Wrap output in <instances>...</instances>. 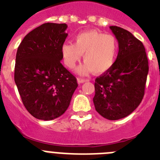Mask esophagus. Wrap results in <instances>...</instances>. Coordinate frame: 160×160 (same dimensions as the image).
<instances>
[{"instance_id": "1", "label": "esophagus", "mask_w": 160, "mask_h": 160, "mask_svg": "<svg viewBox=\"0 0 160 160\" xmlns=\"http://www.w3.org/2000/svg\"><path fill=\"white\" fill-rule=\"evenodd\" d=\"M78 83H84L86 82H88L89 79L88 78H78Z\"/></svg>"}]
</instances>
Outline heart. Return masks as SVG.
<instances>
[{"label": "heart", "mask_w": 160, "mask_h": 160, "mask_svg": "<svg viewBox=\"0 0 160 160\" xmlns=\"http://www.w3.org/2000/svg\"><path fill=\"white\" fill-rule=\"evenodd\" d=\"M118 45L113 35L104 34L98 30L80 32L74 38V43L65 42L61 47L64 63L69 69L75 67L83 54L85 64L77 70L79 74L93 71L106 73L115 62Z\"/></svg>", "instance_id": "b5f03b06"}]
</instances>
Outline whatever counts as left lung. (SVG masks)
I'll list each match as a JSON object with an SVG mask.
<instances>
[{
    "label": "left lung",
    "instance_id": "obj_1",
    "mask_svg": "<svg viewBox=\"0 0 160 160\" xmlns=\"http://www.w3.org/2000/svg\"><path fill=\"white\" fill-rule=\"evenodd\" d=\"M110 29L118 40V56L112 67L95 79L93 102L102 116L118 120L128 116L142 102L149 67L140 41L122 28Z\"/></svg>",
    "mask_w": 160,
    "mask_h": 160
}]
</instances>
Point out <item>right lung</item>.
<instances>
[{
	"mask_svg": "<svg viewBox=\"0 0 160 160\" xmlns=\"http://www.w3.org/2000/svg\"><path fill=\"white\" fill-rule=\"evenodd\" d=\"M66 29V24H42L18 46L14 81L25 107L38 119L64 114L78 87L76 78L61 63Z\"/></svg>",
	"mask_w": 160,
	"mask_h": 160,
	"instance_id": "obj_1",
	"label": "right lung"
}]
</instances>
